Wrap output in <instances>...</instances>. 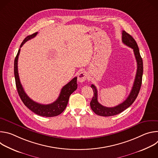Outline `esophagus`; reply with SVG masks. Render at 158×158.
<instances>
[{"mask_svg":"<svg viewBox=\"0 0 158 158\" xmlns=\"http://www.w3.org/2000/svg\"><path fill=\"white\" fill-rule=\"evenodd\" d=\"M87 77V73L86 72H81L78 74L77 76V80L79 82H84Z\"/></svg>","mask_w":158,"mask_h":158,"instance_id":"obj_1","label":"esophagus"}]
</instances>
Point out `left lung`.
I'll return each mask as SVG.
<instances>
[{"instance_id":"obj_1","label":"left lung","mask_w":158,"mask_h":158,"mask_svg":"<svg viewBox=\"0 0 158 158\" xmlns=\"http://www.w3.org/2000/svg\"><path fill=\"white\" fill-rule=\"evenodd\" d=\"M122 41L125 45L133 49L135 57L136 59L138 67L134 84L132 87L131 91L127 99L121 104L112 107H105L98 102V91L96 87L94 84H92L91 87L93 89L94 96L91 102H90V106H91L92 110L99 116H111L121 113V112L128 108L134 102L140 91L143 73V63L139 53L138 44L134 38L124 31H123L122 33Z\"/></svg>"}]
</instances>
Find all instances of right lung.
<instances>
[{"instance_id": "add662e5", "label": "right lung", "mask_w": 158, "mask_h": 158, "mask_svg": "<svg viewBox=\"0 0 158 158\" xmlns=\"http://www.w3.org/2000/svg\"><path fill=\"white\" fill-rule=\"evenodd\" d=\"M37 32H35L32 35L27 36L23 42L20 44V48L23 46L24 44L27 40L34 38L36 36ZM20 49H19L17 54L14 60V76L15 80L16 87L17 89L18 94L24 105L28 107L31 110L34 112L35 114L43 117H54L59 115L65 109L67 103H68L69 97L71 94L77 89V77L73 78L69 82L65 85L61 89L60 93L57 99L54 102L49 104H42L37 103L32 100L25 93L22 87L18 73L17 62Z\"/></svg>"}]
</instances>
